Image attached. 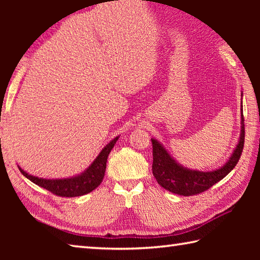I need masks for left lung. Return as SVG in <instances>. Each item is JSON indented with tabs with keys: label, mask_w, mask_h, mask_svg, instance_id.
<instances>
[{
	"label": "left lung",
	"mask_w": 260,
	"mask_h": 260,
	"mask_svg": "<svg viewBox=\"0 0 260 260\" xmlns=\"http://www.w3.org/2000/svg\"><path fill=\"white\" fill-rule=\"evenodd\" d=\"M241 135L239 144L225 165L212 172L188 170L178 164L165 148L157 140L151 139L152 142V174L166 190L181 196H192L208 190L220 180L223 179L236 166L244 147V117L243 109H241Z\"/></svg>",
	"instance_id": "1"
}]
</instances>
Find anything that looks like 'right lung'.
Segmentation results:
<instances>
[{
	"label": "right lung",
	"instance_id": "add662e5",
	"mask_svg": "<svg viewBox=\"0 0 260 260\" xmlns=\"http://www.w3.org/2000/svg\"><path fill=\"white\" fill-rule=\"evenodd\" d=\"M118 138H114L111 142L107 144L100 155L96 157V159L93 161L85 172L81 173L77 177L69 178V179H57V180H50V179H42L38 177H33L26 173L24 170L19 167V171L24 177L27 178L30 181L34 182L38 186L47 189L50 192L54 193L56 196L60 197H77L82 196L86 193L93 191L94 189L98 188L102 180L104 178L105 169H107V160L110 151L116 144Z\"/></svg>",
	"mask_w": 260,
	"mask_h": 260
}]
</instances>
